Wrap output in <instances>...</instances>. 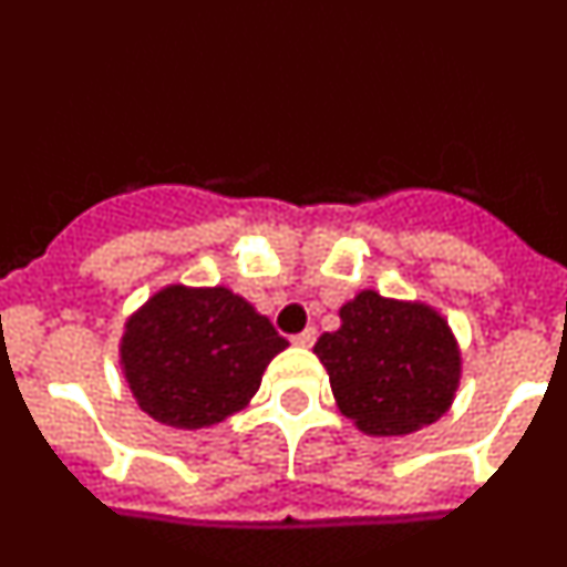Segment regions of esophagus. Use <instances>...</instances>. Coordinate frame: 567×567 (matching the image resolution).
<instances>
[{
	"label": "esophagus",
	"instance_id": "34e87169",
	"mask_svg": "<svg viewBox=\"0 0 567 567\" xmlns=\"http://www.w3.org/2000/svg\"><path fill=\"white\" fill-rule=\"evenodd\" d=\"M315 338H318V332H315V329L309 327V329H303V332L295 334L292 343H295V346H312V343H315Z\"/></svg>",
	"mask_w": 567,
	"mask_h": 567
}]
</instances>
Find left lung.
<instances>
[{"label": "left lung", "mask_w": 567, "mask_h": 567, "mask_svg": "<svg viewBox=\"0 0 567 567\" xmlns=\"http://www.w3.org/2000/svg\"><path fill=\"white\" fill-rule=\"evenodd\" d=\"M315 354L338 409L365 434H412L443 417L460 385V349L440 312L365 289L340 307V329Z\"/></svg>", "instance_id": "obj_1"}]
</instances>
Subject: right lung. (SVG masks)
I'll list each match as a JSON object with an SVG mask.
<instances>
[{"label":"right lung","mask_w":567,"mask_h":567,"mask_svg":"<svg viewBox=\"0 0 567 567\" xmlns=\"http://www.w3.org/2000/svg\"><path fill=\"white\" fill-rule=\"evenodd\" d=\"M269 318L227 287H164L124 323L122 369L142 412L207 429L240 412L287 349Z\"/></svg>","instance_id":"obj_1"}]
</instances>
